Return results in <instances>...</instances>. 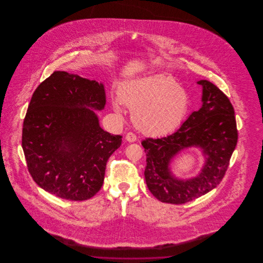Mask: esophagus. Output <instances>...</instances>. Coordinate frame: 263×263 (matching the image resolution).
I'll list each match as a JSON object with an SVG mask.
<instances>
[{"label":"esophagus","mask_w":263,"mask_h":263,"mask_svg":"<svg viewBox=\"0 0 263 263\" xmlns=\"http://www.w3.org/2000/svg\"><path fill=\"white\" fill-rule=\"evenodd\" d=\"M125 139L126 141H128L129 143H133V142H135L137 140V137H136V135L134 133L129 132V133L126 134Z\"/></svg>","instance_id":"obj_1"}]
</instances>
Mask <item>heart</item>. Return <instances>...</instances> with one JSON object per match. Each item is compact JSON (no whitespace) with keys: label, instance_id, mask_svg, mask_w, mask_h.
<instances>
[{"label":"heart","instance_id":"1","mask_svg":"<svg viewBox=\"0 0 263 263\" xmlns=\"http://www.w3.org/2000/svg\"><path fill=\"white\" fill-rule=\"evenodd\" d=\"M119 100L132 109L134 124L151 136H165L175 131L185 118L190 97L174 78L164 75L144 77L124 83ZM120 112L117 101L113 103Z\"/></svg>","mask_w":263,"mask_h":263}]
</instances>
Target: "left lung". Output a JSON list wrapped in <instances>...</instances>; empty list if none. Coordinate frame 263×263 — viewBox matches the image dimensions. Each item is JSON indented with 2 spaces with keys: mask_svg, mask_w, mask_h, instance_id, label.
<instances>
[{
  "mask_svg": "<svg viewBox=\"0 0 263 263\" xmlns=\"http://www.w3.org/2000/svg\"><path fill=\"white\" fill-rule=\"evenodd\" d=\"M202 106L193 111L175 133L166 137L147 138L145 179L151 193L160 201L183 204L208 193L222 181L238 142L234 107L225 93L211 82L201 80ZM200 147L205 163L200 175L188 180L175 178L172 159L181 150Z\"/></svg>",
  "mask_w": 263,
  "mask_h": 263,
  "instance_id": "left-lung-1",
  "label": "left lung"
}]
</instances>
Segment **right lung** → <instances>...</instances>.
Wrapping results in <instances>:
<instances>
[{"label":"right lung","instance_id":"add662e5","mask_svg":"<svg viewBox=\"0 0 263 263\" xmlns=\"http://www.w3.org/2000/svg\"><path fill=\"white\" fill-rule=\"evenodd\" d=\"M106 102L104 87L56 71L32 95L22 146L29 174L51 194L88 200L102 186L106 163L122 142L100 126L95 110Z\"/></svg>","mask_w":263,"mask_h":263}]
</instances>
